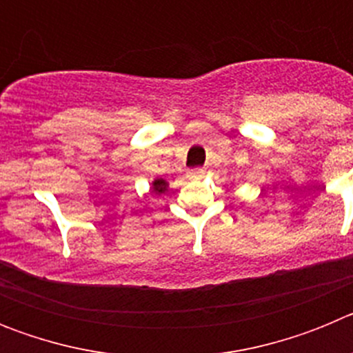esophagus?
<instances>
[{"mask_svg":"<svg viewBox=\"0 0 353 353\" xmlns=\"http://www.w3.org/2000/svg\"><path fill=\"white\" fill-rule=\"evenodd\" d=\"M205 173H207V171H205L203 168H194V170L187 171V176H189L191 180H199V179H203Z\"/></svg>","mask_w":353,"mask_h":353,"instance_id":"34e87169","label":"esophagus"}]
</instances>
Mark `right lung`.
Segmentation results:
<instances>
[{
  "label": "right lung",
  "mask_w": 353,
  "mask_h": 353,
  "mask_svg": "<svg viewBox=\"0 0 353 353\" xmlns=\"http://www.w3.org/2000/svg\"><path fill=\"white\" fill-rule=\"evenodd\" d=\"M152 185H154L155 194H162V192L168 191V182L164 179H155L154 182H152Z\"/></svg>",
  "instance_id": "right-lung-1"
}]
</instances>
